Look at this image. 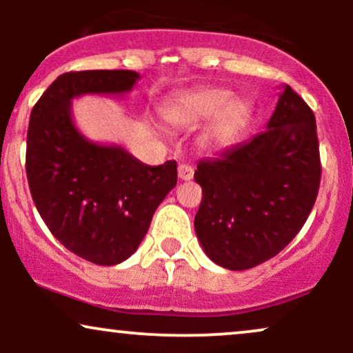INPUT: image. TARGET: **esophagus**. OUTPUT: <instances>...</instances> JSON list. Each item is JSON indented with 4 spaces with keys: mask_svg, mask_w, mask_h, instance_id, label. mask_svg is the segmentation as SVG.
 <instances>
[{
    "mask_svg": "<svg viewBox=\"0 0 353 353\" xmlns=\"http://www.w3.org/2000/svg\"><path fill=\"white\" fill-rule=\"evenodd\" d=\"M177 174H179L181 181H190L194 177V168L189 164H181L177 168Z\"/></svg>",
    "mask_w": 353,
    "mask_h": 353,
    "instance_id": "obj_1",
    "label": "esophagus"
}]
</instances>
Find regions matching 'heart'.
Wrapping results in <instances>:
<instances>
[{"mask_svg": "<svg viewBox=\"0 0 353 353\" xmlns=\"http://www.w3.org/2000/svg\"><path fill=\"white\" fill-rule=\"evenodd\" d=\"M232 92L225 88H202L181 94L165 109L164 117L177 128H196L214 117L202 134V144L209 148L225 145L245 124L250 108L245 101L230 99Z\"/></svg>", "mask_w": 353, "mask_h": 353, "instance_id": "b5f03b06", "label": "heart"}]
</instances>
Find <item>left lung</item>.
Instances as JSON below:
<instances>
[{
  "label": "left lung",
  "instance_id": "obj_1",
  "mask_svg": "<svg viewBox=\"0 0 353 353\" xmlns=\"http://www.w3.org/2000/svg\"><path fill=\"white\" fill-rule=\"evenodd\" d=\"M320 172L314 112L283 86L265 131L197 164L194 228L208 257L245 270L277 255L305 224Z\"/></svg>",
  "mask_w": 353,
  "mask_h": 353
}]
</instances>
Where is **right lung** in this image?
Instances as JSON below:
<instances>
[{
    "instance_id": "1",
    "label": "right lung",
    "mask_w": 353,
    "mask_h": 353,
    "mask_svg": "<svg viewBox=\"0 0 353 353\" xmlns=\"http://www.w3.org/2000/svg\"><path fill=\"white\" fill-rule=\"evenodd\" d=\"M137 79L128 70L64 72L30 116L26 176L36 209L61 244L98 265H116L136 252L176 185L177 164L148 165L119 145L88 141L72 123L71 99L124 94Z\"/></svg>"
}]
</instances>
